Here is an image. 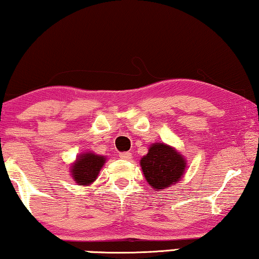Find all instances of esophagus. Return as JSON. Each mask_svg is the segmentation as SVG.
I'll return each mask as SVG.
<instances>
[{"label":"esophagus","mask_w":259,"mask_h":259,"mask_svg":"<svg viewBox=\"0 0 259 259\" xmlns=\"http://www.w3.org/2000/svg\"><path fill=\"white\" fill-rule=\"evenodd\" d=\"M119 156H120V158L126 159V161H128V159L132 158V154H131V152H128V151H126V152H120Z\"/></svg>","instance_id":"obj_1"}]
</instances>
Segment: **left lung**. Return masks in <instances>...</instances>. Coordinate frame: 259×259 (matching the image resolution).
<instances>
[{
    "label": "left lung",
    "mask_w": 259,
    "mask_h": 259,
    "mask_svg": "<svg viewBox=\"0 0 259 259\" xmlns=\"http://www.w3.org/2000/svg\"><path fill=\"white\" fill-rule=\"evenodd\" d=\"M145 180L154 190L173 186L185 173L186 161L180 152L164 143H155L140 159Z\"/></svg>",
    "instance_id": "1"
}]
</instances>
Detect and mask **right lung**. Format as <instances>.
<instances>
[{"label": "right lung", "mask_w": 259, "mask_h": 259, "mask_svg": "<svg viewBox=\"0 0 259 259\" xmlns=\"http://www.w3.org/2000/svg\"><path fill=\"white\" fill-rule=\"evenodd\" d=\"M104 163V156L96 155L94 152H85L79 155L71 167L73 180L80 186L91 185L97 179Z\"/></svg>", "instance_id": "1"}]
</instances>
